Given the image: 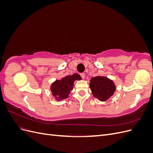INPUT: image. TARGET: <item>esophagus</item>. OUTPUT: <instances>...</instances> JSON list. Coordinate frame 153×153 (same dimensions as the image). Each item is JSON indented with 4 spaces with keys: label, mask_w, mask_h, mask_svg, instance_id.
<instances>
[{
    "label": "esophagus",
    "mask_w": 153,
    "mask_h": 153,
    "mask_svg": "<svg viewBox=\"0 0 153 153\" xmlns=\"http://www.w3.org/2000/svg\"><path fill=\"white\" fill-rule=\"evenodd\" d=\"M80 76L82 78H85V74L84 73H81L80 74Z\"/></svg>",
    "instance_id": "34e87169"
}]
</instances>
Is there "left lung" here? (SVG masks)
I'll return each mask as SVG.
<instances>
[{
  "label": "left lung",
  "instance_id": "left-lung-1",
  "mask_svg": "<svg viewBox=\"0 0 153 153\" xmlns=\"http://www.w3.org/2000/svg\"><path fill=\"white\" fill-rule=\"evenodd\" d=\"M90 89L94 98L106 101L112 97L116 89L114 82L106 76L92 77L89 83Z\"/></svg>",
  "mask_w": 153,
  "mask_h": 153
}]
</instances>
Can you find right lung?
Returning a JSON list of instances; mask_svg holds the SVG:
<instances>
[{
  "label": "right lung",
  "mask_w": 153,
  "mask_h": 153,
  "mask_svg": "<svg viewBox=\"0 0 153 153\" xmlns=\"http://www.w3.org/2000/svg\"><path fill=\"white\" fill-rule=\"evenodd\" d=\"M81 76L77 73L67 75L61 80H56L50 86V91L57 101H61L68 98L69 94L73 89L74 82L80 80Z\"/></svg>",
  "instance_id": "1"
}]
</instances>
